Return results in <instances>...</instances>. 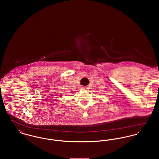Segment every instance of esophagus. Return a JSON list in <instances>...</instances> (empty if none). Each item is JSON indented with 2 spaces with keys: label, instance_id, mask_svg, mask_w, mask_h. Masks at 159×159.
Instances as JSON below:
<instances>
[{
  "label": "esophagus",
  "instance_id": "esophagus-1",
  "mask_svg": "<svg viewBox=\"0 0 159 159\" xmlns=\"http://www.w3.org/2000/svg\"><path fill=\"white\" fill-rule=\"evenodd\" d=\"M80 89H84L85 88H84V87H82V86H80Z\"/></svg>",
  "mask_w": 159,
  "mask_h": 159
}]
</instances>
